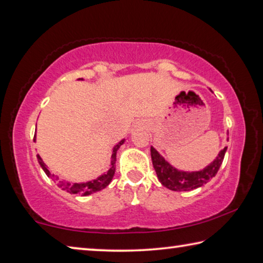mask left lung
<instances>
[{"label":"left lung","instance_id":"8db88e82","mask_svg":"<svg viewBox=\"0 0 263 263\" xmlns=\"http://www.w3.org/2000/svg\"><path fill=\"white\" fill-rule=\"evenodd\" d=\"M226 149L228 147L222 148L218 157L209 166L198 172H183L174 168L161 157V154L153 146L151 147V157L158 179L162 185L173 191H189L199 188L216 176L224 160Z\"/></svg>","mask_w":263,"mask_h":263}]
</instances>
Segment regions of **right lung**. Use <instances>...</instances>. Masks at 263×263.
I'll return each instance as SVG.
<instances>
[{"instance_id": "obj_1", "label": "right lung", "mask_w": 263, "mask_h": 263, "mask_svg": "<svg viewBox=\"0 0 263 263\" xmlns=\"http://www.w3.org/2000/svg\"><path fill=\"white\" fill-rule=\"evenodd\" d=\"M34 138H35V136H34ZM124 141H125V139L119 141L118 144L114 147L112 155H111V164H110L111 167H110L109 171L106 172L105 174L97 177L96 180L84 182V183H70V182L60 180L59 176H57L54 174H51L50 171H48V169L46 168V164L44 163V161L42 160V158L39 157V155H37L38 162H39V164H41V167L43 168V171L46 173V175L48 177H51V179L58 184L59 188H61L62 190H65V191H67V193H69V194H78V195H81V196H88L90 194L96 193V191H100L102 189H104L106 185L110 184V182H111V180H112V177L115 175V171H116V167H115L116 154H117V151L119 149V147H121V146L124 144Z\"/></svg>"}]
</instances>
